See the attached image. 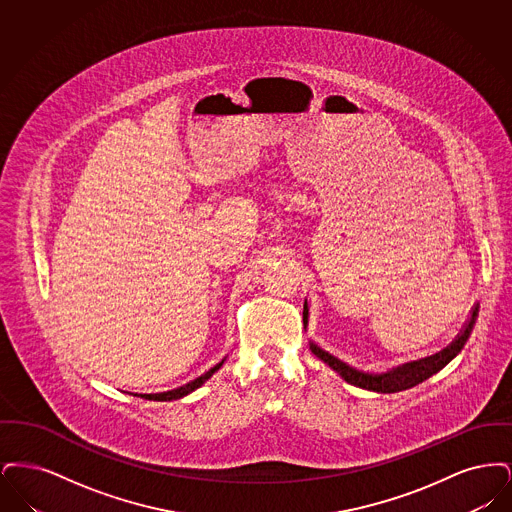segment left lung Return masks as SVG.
<instances>
[{
  "label": "left lung",
  "instance_id": "obj_1",
  "mask_svg": "<svg viewBox=\"0 0 512 512\" xmlns=\"http://www.w3.org/2000/svg\"><path fill=\"white\" fill-rule=\"evenodd\" d=\"M305 313H307V299H305ZM476 317H478V305L472 309V315L468 318L463 332L457 336V340L453 341L449 347H445L443 351H439L432 357L414 361V363H407V365L397 366L390 372L384 374H374V372H365L359 370L355 366L347 365L340 361L338 357L330 355L328 351L320 349L317 343H309L311 351L317 355L320 361H324L330 368H334L345 382H349L351 386L363 388V390L378 391V393H395V391L409 390L414 388L416 384H422L424 380H428L430 376H434L445 365H449L464 347L466 340L470 338V332L476 324Z\"/></svg>",
  "mask_w": 512,
  "mask_h": 512
}]
</instances>
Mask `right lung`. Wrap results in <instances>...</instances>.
Listing matches in <instances>:
<instances>
[{
  "label": "right lung",
  "instance_id": "obj_1",
  "mask_svg": "<svg viewBox=\"0 0 512 512\" xmlns=\"http://www.w3.org/2000/svg\"><path fill=\"white\" fill-rule=\"evenodd\" d=\"M224 361H226V359H222L219 365L213 366L209 372L201 374L199 378H195L194 382H190V384H186V386H182V388H178V390L163 391V393H149V395H146V399H151V401H174V399H180V397L192 393V391L197 390V388H201V386L219 370L220 366L224 365Z\"/></svg>",
  "mask_w": 512,
  "mask_h": 512
}]
</instances>
